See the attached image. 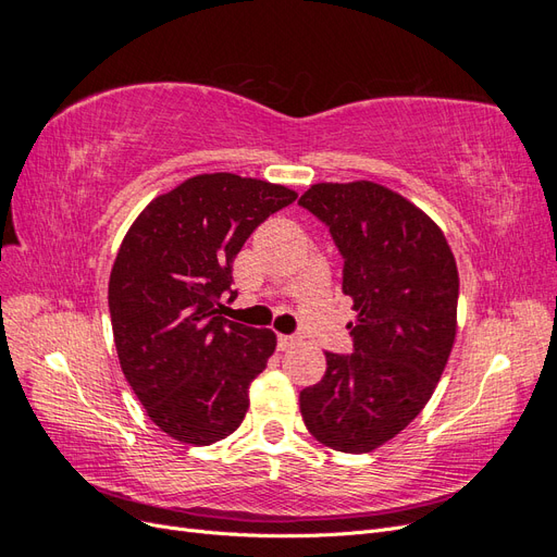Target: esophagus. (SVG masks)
Returning a JSON list of instances; mask_svg holds the SVG:
<instances>
[{
	"instance_id": "34e87169",
	"label": "esophagus",
	"mask_w": 557,
	"mask_h": 557,
	"mask_svg": "<svg viewBox=\"0 0 557 557\" xmlns=\"http://www.w3.org/2000/svg\"><path fill=\"white\" fill-rule=\"evenodd\" d=\"M299 344H301V339L297 334H278V348L281 350H293Z\"/></svg>"
}]
</instances>
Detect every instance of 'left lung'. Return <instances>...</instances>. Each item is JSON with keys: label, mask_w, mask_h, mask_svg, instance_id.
<instances>
[{"label": "left lung", "mask_w": 557, "mask_h": 557, "mask_svg": "<svg viewBox=\"0 0 557 557\" xmlns=\"http://www.w3.org/2000/svg\"><path fill=\"white\" fill-rule=\"evenodd\" d=\"M299 205L344 256L352 356L325 352V376L299 393L320 444L372 453L425 409L458 332V264L442 227L374 181L313 183Z\"/></svg>", "instance_id": "left-lung-1"}]
</instances>
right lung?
Masks as SVG:
<instances>
[{
  "label": "right lung",
  "mask_w": 557,
  "mask_h": 557,
  "mask_svg": "<svg viewBox=\"0 0 557 557\" xmlns=\"http://www.w3.org/2000/svg\"><path fill=\"white\" fill-rule=\"evenodd\" d=\"M278 183L215 172L185 178L137 215L117 248L109 311L121 369L172 440L209 446L242 425L272 330L218 313L232 262L262 221L293 205Z\"/></svg>",
  "instance_id": "right-lung-1"
}]
</instances>
